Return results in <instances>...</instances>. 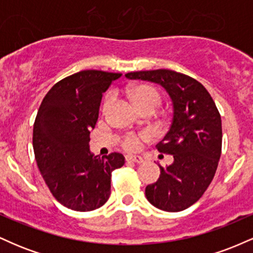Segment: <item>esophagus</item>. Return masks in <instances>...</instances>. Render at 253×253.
I'll return each mask as SVG.
<instances>
[{
  "label": "esophagus",
  "instance_id": "34e87169",
  "mask_svg": "<svg viewBox=\"0 0 253 253\" xmlns=\"http://www.w3.org/2000/svg\"><path fill=\"white\" fill-rule=\"evenodd\" d=\"M126 161L133 162V163H136V164H141L144 162V159L143 157L140 156H126Z\"/></svg>",
  "mask_w": 253,
  "mask_h": 253
}]
</instances>
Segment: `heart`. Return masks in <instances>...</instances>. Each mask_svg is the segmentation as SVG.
I'll list each match as a JSON object with an SVG mask.
<instances>
[{"instance_id":"heart-1","label":"heart","mask_w":253,"mask_h":253,"mask_svg":"<svg viewBox=\"0 0 253 253\" xmlns=\"http://www.w3.org/2000/svg\"><path fill=\"white\" fill-rule=\"evenodd\" d=\"M128 94L130 100L133 101V103L138 107V109L140 110V112L146 109L153 110V112H155V110L159 107L162 101L161 94H159L158 90H157L155 86L150 85V84H134V85L129 86ZM113 100H114V94H113V91H109L103 98V109L108 108L110 103L113 102ZM141 138H144V135L135 134V133H128V134H126L123 138L121 146L127 151L138 150L139 147H140Z\"/></svg>"}]
</instances>
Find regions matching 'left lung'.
<instances>
[{"label": "left lung", "instance_id": "obj_1", "mask_svg": "<svg viewBox=\"0 0 253 253\" xmlns=\"http://www.w3.org/2000/svg\"><path fill=\"white\" fill-rule=\"evenodd\" d=\"M130 80L161 84L172 100L170 129L156 145L173 156V163L161 168L158 181L147 185L145 195L155 207L181 211L199 201L219 164L222 146L221 117L207 89L195 78L167 69L126 74Z\"/></svg>", "mask_w": 253, "mask_h": 253}]
</instances>
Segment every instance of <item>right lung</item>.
<instances>
[{
	"label": "right lung",
	"instance_id": "add662e5",
	"mask_svg": "<svg viewBox=\"0 0 253 253\" xmlns=\"http://www.w3.org/2000/svg\"><path fill=\"white\" fill-rule=\"evenodd\" d=\"M123 74L83 70L63 78L43 97L34 121L33 150L43 181L64 207L100 208L110 195V177L125 164L121 153L100 158L89 151L102 94Z\"/></svg>",
	"mask_w": 253,
	"mask_h": 253
}]
</instances>
